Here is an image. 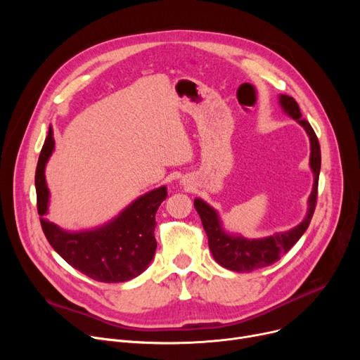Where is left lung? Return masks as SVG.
Instances as JSON below:
<instances>
[{
	"mask_svg": "<svg viewBox=\"0 0 360 360\" xmlns=\"http://www.w3.org/2000/svg\"><path fill=\"white\" fill-rule=\"evenodd\" d=\"M278 103L281 109L285 110L286 115L295 120L299 125L304 127L311 143V156L309 166L314 174V186L311 195L308 198V210L297 226L286 231L277 232L274 235L266 238L248 239L236 233L226 232L223 228L221 219L219 213L213 209L210 204H207L201 198L194 200V207L201 217L202 228L209 238V247L213 254V258L220 264L221 267L238 271V273H250L252 270H258L267 267L280 259L283 254H286L293 245L300 239V236L308 229L312 214L315 212L316 195H318V178L321 169V148L318 139L309 122L302 118V113L296 101L288 94H280Z\"/></svg>",
	"mask_w": 360,
	"mask_h": 360,
	"instance_id": "obj_1",
	"label": "left lung"
}]
</instances>
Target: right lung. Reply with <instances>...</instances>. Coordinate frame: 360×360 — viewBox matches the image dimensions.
Masks as SVG:
<instances>
[{"label":"right lung","instance_id":"right-lung-1","mask_svg":"<svg viewBox=\"0 0 360 360\" xmlns=\"http://www.w3.org/2000/svg\"><path fill=\"white\" fill-rule=\"evenodd\" d=\"M55 140L49 125L39 160L36 166L34 186L37 213L41 216L44 233L51 247L71 267L93 280L103 283H122L140 276L156 252V212L167 197L166 186H159L139 198L109 221L84 231H65L45 219L49 210V188L45 167L53 153Z\"/></svg>","mask_w":360,"mask_h":360}]
</instances>
